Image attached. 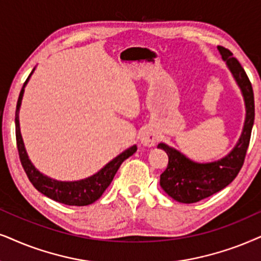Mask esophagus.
Returning <instances> with one entry per match:
<instances>
[{"mask_svg": "<svg viewBox=\"0 0 261 261\" xmlns=\"http://www.w3.org/2000/svg\"><path fill=\"white\" fill-rule=\"evenodd\" d=\"M158 141V135L151 130H144L141 134V142L147 147H153Z\"/></svg>", "mask_w": 261, "mask_h": 261, "instance_id": "obj_1", "label": "esophagus"}]
</instances>
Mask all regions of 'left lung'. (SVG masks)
I'll list each match as a JSON object with an SVG mask.
<instances>
[{
    "instance_id": "obj_1",
    "label": "left lung",
    "mask_w": 261,
    "mask_h": 261,
    "mask_svg": "<svg viewBox=\"0 0 261 261\" xmlns=\"http://www.w3.org/2000/svg\"><path fill=\"white\" fill-rule=\"evenodd\" d=\"M218 50L241 88L246 103V121L236 147L225 158L210 164H197L165 143L158 144L169 155L167 169L161 173L160 186L178 202L194 203L218 193L235 179L242 169L254 124V94L246 71L229 49Z\"/></svg>"
}]
</instances>
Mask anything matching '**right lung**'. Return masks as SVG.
<instances>
[{
    "label": "right lung",
    "mask_w": 261,
    "mask_h": 261,
    "mask_svg": "<svg viewBox=\"0 0 261 261\" xmlns=\"http://www.w3.org/2000/svg\"><path fill=\"white\" fill-rule=\"evenodd\" d=\"M30 75L25 81L24 87H22L20 95H19L15 111L16 147H18V153L19 158H20L21 165L24 167L26 174H28L30 182L43 195L50 197L51 200L58 201V202L68 204V206H87V204L95 202V201L100 199L103 191L107 189L112 180H113L115 173H117L120 165L123 164V161L126 160L127 158H130L137 150V147L133 146L131 148H128V149L123 151L120 155H118L111 163H108L96 174L85 178V179L77 180V182H60V180L51 179V178L42 174L31 164V161L29 160L24 143H22L20 128H19V108H20L24 88L26 83L29 82Z\"/></svg>",
    "instance_id": "1"
}]
</instances>
